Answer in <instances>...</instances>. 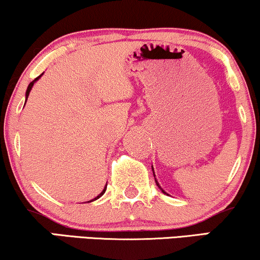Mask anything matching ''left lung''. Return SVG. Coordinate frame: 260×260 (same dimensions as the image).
Instances as JSON below:
<instances>
[{"label":"left lung","instance_id":"left-lung-1","mask_svg":"<svg viewBox=\"0 0 260 260\" xmlns=\"http://www.w3.org/2000/svg\"><path fill=\"white\" fill-rule=\"evenodd\" d=\"M152 169H153V166H152ZM153 175H154V170H153ZM154 178H155V175H154ZM155 183H156V185H158V187H159L160 189H161V191H162V193H164V194H168V193H165V191H164V189H162L161 187H160L159 183H158V181H156V178H155Z\"/></svg>","mask_w":260,"mask_h":260}]
</instances>
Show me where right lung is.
Here are the masks:
<instances>
[{
  "label": "right lung",
  "instance_id": "add662e5",
  "mask_svg": "<svg viewBox=\"0 0 260 260\" xmlns=\"http://www.w3.org/2000/svg\"><path fill=\"white\" fill-rule=\"evenodd\" d=\"M42 75H43V73H42ZM42 75H41V76H42ZM41 76H38V77H37V78H35V79H34V81H32V82L30 83V84H28V86H27V90H26V94H25V96H26V100H27V98H28V94H30V91H31L32 86H34V84H35V83H36V81H38V79H40V78H41ZM106 188H107V184H106V185H105L104 190H102V191H101V193L98 195V197H96L95 199H92V200H90V201H88V203H91V201H94V200H98V199H99V198H101V197H102V195H104V194H105V191H106Z\"/></svg>",
  "mask_w": 260,
  "mask_h": 260
}]
</instances>
